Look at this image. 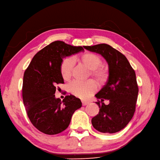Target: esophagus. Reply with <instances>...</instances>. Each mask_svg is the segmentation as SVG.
Masks as SVG:
<instances>
[{
  "instance_id": "esophagus-1",
  "label": "esophagus",
  "mask_w": 160,
  "mask_h": 160,
  "mask_svg": "<svg viewBox=\"0 0 160 160\" xmlns=\"http://www.w3.org/2000/svg\"><path fill=\"white\" fill-rule=\"evenodd\" d=\"M81 102H82V104L83 105V106H85V105H87L89 104V101H87V100H81Z\"/></svg>"
}]
</instances>
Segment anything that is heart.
I'll use <instances>...</instances> for the list:
<instances>
[{"mask_svg": "<svg viewBox=\"0 0 160 160\" xmlns=\"http://www.w3.org/2000/svg\"><path fill=\"white\" fill-rule=\"evenodd\" d=\"M80 63L89 69L88 77H93L100 85H104L109 79V69L107 66L101 64V58L92 53H85L79 58ZM75 61L72 58H66L60 64V74L65 81H70L73 75ZM97 89V83L93 79H88L84 82L73 81L68 86V90L72 95L81 98H86Z\"/></svg>", "mask_w": 160, "mask_h": 160, "instance_id": "1", "label": "heart"}]
</instances>
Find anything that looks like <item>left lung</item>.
Here are the masks:
<instances>
[{
	"label": "left lung",
	"instance_id": "1",
	"mask_svg": "<svg viewBox=\"0 0 160 160\" xmlns=\"http://www.w3.org/2000/svg\"><path fill=\"white\" fill-rule=\"evenodd\" d=\"M85 49L100 54L108 64L109 79L95 96L100 108L92 119L93 128L102 133H115L125 128L133 118L138 98L136 73L126 57L107 44L85 46ZM108 99L106 105L103 101Z\"/></svg>",
	"mask_w": 160,
	"mask_h": 160
}]
</instances>
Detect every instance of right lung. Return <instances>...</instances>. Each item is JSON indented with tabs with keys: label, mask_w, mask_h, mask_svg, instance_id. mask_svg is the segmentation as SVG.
<instances>
[{
	"label": "right lung",
	"mask_w": 160,
	"mask_h": 160,
	"mask_svg": "<svg viewBox=\"0 0 160 160\" xmlns=\"http://www.w3.org/2000/svg\"><path fill=\"white\" fill-rule=\"evenodd\" d=\"M83 50L63 41L52 42L35 54L24 72L23 102L31 123L42 133L53 135L65 130L74 112L82 106L75 96H66L61 101L55 92L57 85L64 83L60 70L62 59Z\"/></svg>",
	"instance_id": "add662e5"
}]
</instances>
